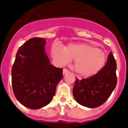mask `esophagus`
Here are the masks:
<instances>
[{"mask_svg": "<svg viewBox=\"0 0 128 128\" xmlns=\"http://www.w3.org/2000/svg\"><path fill=\"white\" fill-rule=\"evenodd\" d=\"M68 72H69V70H68V69H66V68H64V69H63V74H64V75L68 73Z\"/></svg>", "mask_w": 128, "mask_h": 128, "instance_id": "1", "label": "esophagus"}]
</instances>
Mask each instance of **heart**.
Listing matches in <instances>:
<instances>
[{
    "mask_svg": "<svg viewBox=\"0 0 128 128\" xmlns=\"http://www.w3.org/2000/svg\"><path fill=\"white\" fill-rule=\"evenodd\" d=\"M51 54L56 62L64 66L75 60L74 67L79 76L89 77L100 71L104 66L106 55L104 51L87 43L71 44L62 49L54 45Z\"/></svg>",
    "mask_w": 128,
    "mask_h": 128,
    "instance_id": "1",
    "label": "heart"
}]
</instances>
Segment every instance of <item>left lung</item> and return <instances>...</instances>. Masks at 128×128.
Masks as SVG:
<instances>
[{"mask_svg": "<svg viewBox=\"0 0 128 128\" xmlns=\"http://www.w3.org/2000/svg\"><path fill=\"white\" fill-rule=\"evenodd\" d=\"M116 62L112 52L104 68L88 78H76L73 88L74 98L80 104L96 108L104 104L117 84Z\"/></svg>", "mask_w": 128, "mask_h": 128, "instance_id": "8db88e82", "label": "left lung"}]
</instances>
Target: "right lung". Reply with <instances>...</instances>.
<instances>
[{
	"mask_svg": "<svg viewBox=\"0 0 128 128\" xmlns=\"http://www.w3.org/2000/svg\"><path fill=\"white\" fill-rule=\"evenodd\" d=\"M46 40L32 38L18 50L12 68V85L18 101L30 109L50 104L62 78V68L50 64L44 51Z\"/></svg>",
	"mask_w": 128,
	"mask_h": 128,
	"instance_id": "obj_1",
	"label": "right lung"
}]
</instances>
